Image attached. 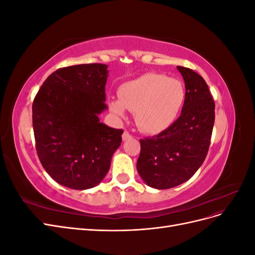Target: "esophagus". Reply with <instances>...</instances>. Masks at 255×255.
Wrapping results in <instances>:
<instances>
[{
  "mask_svg": "<svg viewBox=\"0 0 255 255\" xmlns=\"http://www.w3.org/2000/svg\"><path fill=\"white\" fill-rule=\"evenodd\" d=\"M132 137H133V136L130 135L128 132H127V130H126L125 133L122 134V139H123V140H129Z\"/></svg>",
  "mask_w": 255,
  "mask_h": 255,
  "instance_id": "obj_1",
  "label": "esophagus"
}]
</instances>
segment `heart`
Instances as JSON below:
<instances>
[{"mask_svg": "<svg viewBox=\"0 0 255 255\" xmlns=\"http://www.w3.org/2000/svg\"><path fill=\"white\" fill-rule=\"evenodd\" d=\"M119 100H111L110 109L118 116L126 109L134 112L137 126L143 132H161L176 119L184 100L183 84L157 73H145L123 84L118 90Z\"/></svg>", "mask_w": 255, "mask_h": 255, "instance_id": "heart-1", "label": "heart"}]
</instances>
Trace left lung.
<instances>
[{
	"instance_id": "obj_1",
	"label": "left lung",
	"mask_w": 255,
	"mask_h": 255,
	"mask_svg": "<svg viewBox=\"0 0 255 255\" xmlns=\"http://www.w3.org/2000/svg\"><path fill=\"white\" fill-rule=\"evenodd\" d=\"M185 82L180 117L159 134L140 139L137 171L150 187L168 189L188 181L203 164L215 122V102L201 75L177 66Z\"/></svg>"
}]
</instances>
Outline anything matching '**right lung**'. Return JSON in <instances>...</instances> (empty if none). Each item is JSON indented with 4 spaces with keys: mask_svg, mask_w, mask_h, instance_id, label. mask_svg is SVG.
Wrapping results in <instances>:
<instances>
[{
    "mask_svg": "<svg viewBox=\"0 0 255 255\" xmlns=\"http://www.w3.org/2000/svg\"><path fill=\"white\" fill-rule=\"evenodd\" d=\"M107 66L59 68L48 76L33 102L37 155L54 181L72 189L101 182L111 167L123 129L99 121L105 104Z\"/></svg>",
    "mask_w": 255,
    "mask_h": 255,
    "instance_id": "add662e5",
    "label": "right lung"
}]
</instances>
